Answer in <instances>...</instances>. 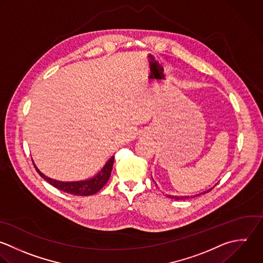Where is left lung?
<instances>
[{
	"mask_svg": "<svg viewBox=\"0 0 263 263\" xmlns=\"http://www.w3.org/2000/svg\"><path fill=\"white\" fill-rule=\"evenodd\" d=\"M211 190H209V191H207V192H205V193H203V194H206V193H209ZM203 194H201V195H203ZM198 196H200V195H198ZM168 198H170V199H174V200H185V199H189L190 197H176V196H167ZM194 198V197H193Z\"/></svg>",
	"mask_w": 263,
	"mask_h": 263,
	"instance_id": "8db88e82",
	"label": "left lung"
}]
</instances>
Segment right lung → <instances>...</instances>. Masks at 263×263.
Listing matches in <instances>:
<instances>
[{
    "label": "right lung",
    "mask_w": 263,
    "mask_h": 263,
    "mask_svg": "<svg viewBox=\"0 0 263 263\" xmlns=\"http://www.w3.org/2000/svg\"><path fill=\"white\" fill-rule=\"evenodd\" d=\"M112 165H114V157L107 161L103 169L95 177L89 180L76 181V182H62V181H57V180L48 178L43 173H41L35 166L34 168L41 177H43L47 182H49L52 186L56 187L59 191H62L66 194H70L73 196H91L98 193L106 184V182L110 177Z\"/></svg>",
    "instance_id": "right-lung-1"
}]
</instances>
